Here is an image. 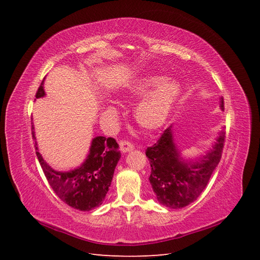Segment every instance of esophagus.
Segmentation results:
<instances>
[{"instance_id":"1","label":"esophagus","mask_w":260,"mask_h":260,"mask_svg":"<svg viewBox=\"0 0 260 260\" xmlns=\"http://www.w3.org/2000/svg\"><path fill=\"white\" fill-rule=\"evenodd\" d=\"M119 147H120V151L122 153H127V152H130L133 149V147H135V145H133L129 140H120L119 142Z\"/></svg>"}]
</instances>
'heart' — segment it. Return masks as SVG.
Segmentation results:
<instances>
[{
    "label": "heart",
    "instance_id": "b5f03b06",
    "mask_svg": "<svg viewBox=\"0 0 260 260\" xmlns=\"http://www.w3.org/2000/svg\"><path fill=\"white\" fill-rule=\"evenodd\" d=\"M135 94H145L136 107V119L146 130H156L167 121L178 95L180 86L175 81H166L161 76H143L132 82Z\"/></svg>",
    "mask_w": 260,
    "mask_h": 260
}]
</instances>
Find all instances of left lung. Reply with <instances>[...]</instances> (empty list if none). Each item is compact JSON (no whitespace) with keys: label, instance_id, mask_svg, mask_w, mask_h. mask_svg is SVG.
<instances>
[{"label":"left lung","instance_id":"1","mask_svg":"<svg viewBox=\"0 0 260 260\" xmlns=\"http://www.w3.org/2000/svg\"><path fill=\"white\" fill-rule=\"evenodd\" d=\"M224 141L225 131L222 130L206 156L193 162H184L172 141L171 127L165 129L158 141L145 152L152 167L148 180L161 205L179 209L199 198L221 159Z\"/></svg>","mask_w":260,"mask_h":260}]
</instances>
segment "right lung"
Masks as SVG:
<instances>
[{"label": "right lung", "instance_id": "1", "mask_svg": "<svg viewBox=\"0 0 260 260\" xmlns=\"http://www.w3.org/2000/svg\"><path fill=\"white\" fill-rule=\"evenodd\" d=\"M44 94L42 82L36 98H42ZM31 133L36 140L34 125ZM36 148L37 157L46 179L62 202L82 211L92 210L103 203L111 186L116 165L120 158L115 139L104 137L93 139L90 154L84 164L80 168L69 172H58L52 169L38 152V147Z\"/></svg>", "mask_w": 260, "mask_h": 260}]
</instances>
